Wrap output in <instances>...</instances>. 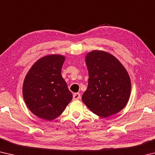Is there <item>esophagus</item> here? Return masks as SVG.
Wrapping results in <instances>:
<instances>
[{
  "label": "esophagus",
  "instance_id": "1",
  "mask_svg": "<svg viewBox=\"0 0 155 155\" xmlns=\"http://www.w3.org/2000/svg\"><path fill=\"white\" fill-rule=\"evenodd\" d=\"M81 98V94L79 93H75L73 95V99L74 100H78Z\"/></svg>",
  "mask_w": 155,
  "mask_h": 155
}]
</instances>
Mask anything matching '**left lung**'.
<instances>
[{
	"label": "left lung",
	"instance_id": "8db88e82",
	"mask_svg": "<svg viewBox=\"0 0 155 155\" xmlns=\"http://www.w3.org/2000/svg\"><path fill=\"white\" fill-rule=\"evenodd\" d=\"M89 79L82 101L102 117L116 114L129 99L131 83L127 70L111 54L93 51L85 57Z\"/></svg>",
	"mask_w": 155,
	"mask_h": 155
}]
</instances>
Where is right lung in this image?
Instances as JSON below:
<instances>
[{
  "label": "right lung",
  "instance_id": "1",
  "mask_svg": "<svg viewBox=\"0 0 155 155\" xmlns=\"http://www.w3.org/2000/svg\"><path fill=\"white\" fill-rule=\"evenodd\" d=\"M65 57L50 54L31 68L23 83L22 93L30 111L40 118L52 120L61 115L72 94L61 76Z\"/></svg>",
  "mask_w": 155,
  "mask_h": 155
}]
</instances>
